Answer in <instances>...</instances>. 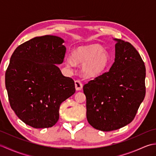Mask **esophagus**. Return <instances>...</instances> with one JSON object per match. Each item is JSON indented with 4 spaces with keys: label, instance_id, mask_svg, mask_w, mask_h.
Wrapping results in <instances>:
<instances>
[{
    "label": "esophagus",
    "instance_id": "1",
    "mask_svg": "<svg viewBox=\"0 0 156 156\" xmlns=\"http://www.w3.org/2000/svg\"><path fill=\"white\" fill-rule=\"evenodd\" d=\"M82 87H83V85L81 83V82L80 80H76L75 81V88L76 90L78 91V90H81Z\"/></svg>",
    "mask_w": 156,
    "mask_h": 156
}]
</instances>
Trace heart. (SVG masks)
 <instances>
[{"label":"heart","mask_w":156,"mask_h":156,"mask_svg":"<svg viewBox=\"0 0 156 156\" xmlns=\"http://www.w3.org/2000/svg\"><path fill=\"white\" fill-rule=\"evenodd\" d=\"M74 63L82 64L81 74L86 78H94L100 76L110 64V55L103 48L92 45L78 48L72 52V58L66 59V67L72 68Z\"/></svg>","instance_id":"obj_1"}]
</instances>
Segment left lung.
Here are the masks:
<instances>
[{"instance_id":"1","label":"left lung","mask_w":156,"mask_h":156,"mask_svg":"<svg viewBox=\"0 0 156 156\" xmlns=\"http://www.w3.org/2000/svg\"><path fill=\"white\" fill-rule=\"evenodd\" d=\"M113 40L115 58L109 70L83 87L88 122L102 131L130 123L145 95V66L140 54L130 43Z\"/></svg>"}]
</instances>
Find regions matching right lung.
Segmentation results:
<instances>
[{"label":"right lung","instance_id":"obj_1","mask_svg":"<svg viewBox=\"0 0 156 156\" xmlns=\"http://www.w3.org/2000/svg\"><path fill=\"white\" fill-rule=\"evenodd\" d=\"M64 40L36 37L16 48L5 74L11 107L21 120L36 129L54 126L62 102L75 93L74 82L56 65L64 62Z\"/></svg>","mask_w":156,"mask_h":156}]
</instances>
